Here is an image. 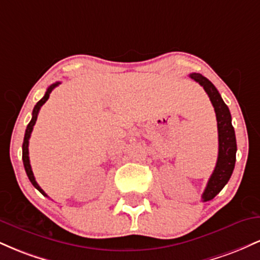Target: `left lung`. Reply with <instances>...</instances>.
Masks as SVG:
<instances>
[{"label": "left lung", "instance_id": "1", "mask_svg": "<svg viewBox=\"0 0 260 260\" xmlns=\"http://www.w3.org/2000/svg\"><path fill=\"white\" fill-rule=\"evenodd\" d=\"M189 77L204 88L216 113L217 133H219V154H217L215 169L209 178L207 187H205L202 196L203 202H208L211 201L216 194H219L220 190L225 187V184L231 177L235 169L237 144H236L235 129L231 123V113H230L228 105L223 103L217 89L210 80L203 77L202 74L192 73L189 74Z\"/></svg>", "mask_w": 260, "mask_h": 260}]
</instances>
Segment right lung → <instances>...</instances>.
I'll return each instance as SVG.
<instances>
[{
  "label": "right lung",
  "mask_w": 260,
  "mask_h": 260,
  "mask_svg": "<svg viewBox=\"0 0 260 260\" xmlns=\"http://www.w3.org/2000/svg\"><path fill=\"white\" fill-rule=\"evenodd\" d=\"M59 83L56 82L53 83V84H51L47 88L46 92H45L44 98L41 99L40 101H38L37 105L34 106V110H32V117L30 122H29V124L26 126V129H25V134H24V140H23V164H24V169H25V172L26 175H28V178L30 180L31 184L34 186L37 189L39 190V192L41 193V194H44L45 197H47L46 193L44 192L43 189H41L40 186L38 184V182L35 181V177H34V174H32L31 171V166H30V160H29V139H30V134L32 132V128H34V124L35 122H37V118H38V115H39V111H40L41 106L44 105L45 103H46L47 99L50 98V94H51V91L53 90V89L56 88V86H58Z\"/></svg>",
  "instance_id": "obj_1"
}]
</instances>
